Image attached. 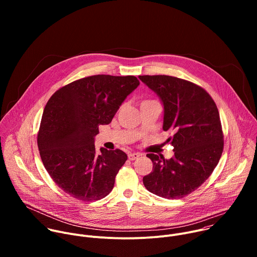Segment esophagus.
<instances>
[{
    "label": "esophagus",
    "instance_id": "34e87169",
    "mask_svg": "<svg viewBox=\"0 0 257 257\" xmlns=\"http://www.w3.org/2000/svg\"><path fill=\"white\" fill-rule=\"evenodd\" d=\"M140 156H141V154H138V153H130V154H128V159L130 161H134V160L138 159Z\"/></svg>",
    "mask_w": 257,
    "mask_h": 257
}]
</instances>
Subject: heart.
I'll return each mask as SVG.
<instances>
[{"mask_svg": "<svg viewBox=\"0 0 257 257\" xmlns=\"http://www.w3.org/2000/svg\"><path fill=\"white\" fill-rule=\"evenodd\" d=\"M146 101H151V100H144V101H142V102H146Z\"/></svg>", "mask_w": 257, "mask_h": 257, "instance_id": "heart-1", "label": "heart"}]
</instances>
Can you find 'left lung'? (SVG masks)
Returning a JSON list of instances; mask_svg holds the SVG:
<instances>
[{
	"label": "left lung",
	"instance_id": "8db88e82",
	"mask_svg": "<svg viewBox=\"0 0 257 257\" xmlns=\"http://www.w3.org/2000/svg\"><path fill=\"white\" fill-rule=\"evenodd\" d=\"M139 79L164 103V131L173 132L168 141L175 156L148 154L153 172L143 177L150 192L168 199L195 191L216 167L224 150L221 119L212 97L201 86L168 75H143Z\"/></svg>",
	"mask_w": 257,
	"mask_h": 257
}]
</instances>
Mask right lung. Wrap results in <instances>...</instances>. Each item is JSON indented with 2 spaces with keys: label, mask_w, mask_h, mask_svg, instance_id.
I'll return each instance as SVG.
<instances>
[{
  "label": "right lung",
  "mask_w": 257,
  "mask_h": 257,
  "mask_svg": "<svg viewBox=\"0 0 257 257\" xmlns=\"http://www.w3.org/2000/svg\"><path fill=\"white\" fill-rule=\"evenodd\" d=\"M138 85L135 76L93 75L61 87L47 102L38 133L40 155L53 181L72 197L94 201L113 190L127 155L102 148L97 155L94 136Z\"/></svg>",
  "instance_id": "obj_1"
}]
</instances>
